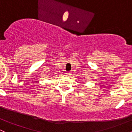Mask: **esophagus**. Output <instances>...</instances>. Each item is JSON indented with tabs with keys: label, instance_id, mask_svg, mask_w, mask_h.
Here are the masks:
<instances>
[{
	"label": "esophagus",
	"instance_id": "1",
	"mask_svg": "<svg viewBox=\"0 0 132 132\" xmlns=\"http://www.w3.org/2000/svg\"><path fill=\"white\" fill-rule=\"evenodd\" d=\"M66 75L70 76V75H71V72H70V71H68V72L66 73Z\"/></svg>",
	"mask_w": 132,
	"mask_h": 132
}]
</instances>
